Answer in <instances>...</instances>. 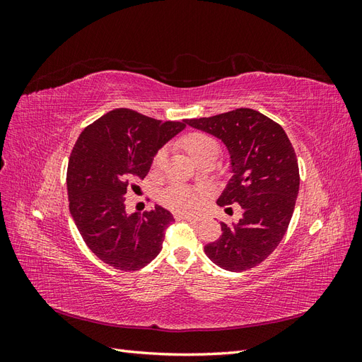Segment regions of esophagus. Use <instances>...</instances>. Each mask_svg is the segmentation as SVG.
<instances>
[{
	"label": "esophagus",
	"mask_w": 362,
	"mask_h": 362,
	"mask_svg": "<svg viewBox=\"0 0 362 362\" xmlns=\"http://www.w3.org/2000/svg\"><path fill=\"white\" fill-rule=\"evenodd\" d=\"M181 218H184V221H189V222H201L202 217L201 216H193V214H182V216H178Z\"/></svg>",
	"instance_id": "esophagus-1"
}]
</instances>
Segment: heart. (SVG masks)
I'll return each mask as SVG.
<instances>
[{
  "instance_id": "heart-1",
  "label": "heart",
  "mask_w": 362,
  "mask_h": 362,
  "mask_svg": "<svg viewBox=\"0 0 362 362\" xmlns=\"http://www.w3.org/2000/svg\"><path fill=\"white\" fill-rule=\"evenodd\" d=\"M178 144L199 164L214 161L218 154H221V144H218V140L211 134L204 133V131H192V133L184 134ZM164 163H166V151L160 149L154 160H152V168L160 170L164 166ZM161 202L172 208V210L189 211L199 204V194L192 189L181 187V185H172V187L163 192Z\"/></svg>"
}]
</instances>
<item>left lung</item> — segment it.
<instances>
[{
	"label": "left lung",
	"instance_id": "obj_1",
	"mask_svg": "<svg viewBox=\"0 0 362 362\" xmlns=\"http://www.w3.org/2000/svg\"><path fill=\"white\" fill-rule=\"evenodd\" d=\"M185 122L226 145L234 175L217 205L243 211L237 223H221L222 235L205 254L229 272L255 267L281 243L294 211L300 177L291 141L279 124L252 108Z\"/></svg>",
	"mask_w": 362,
	"mask_h": 362
}]
</instances>
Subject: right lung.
I'll return each mask as SVG.
<instances>
[{
	"mask_svg": "<svg viewBox=\"0 0 362 362\" xmlns=\"http://www.w3.org/2000/svg\"><path fill=\"white\" fill-rule=\"evenodd\" d=\"M187 125L115 108L86 127L75 141L66 173L69 210L93 254L117 270L134 272L154 259L175 222L161 206L125 211V193L139 189L157 151Z\"/></svg>",
	"mask_w": 362,
	"mask_h": 362,
	"instance_id": "obj_1",
	"label": "right lung"
}]
</instances>
